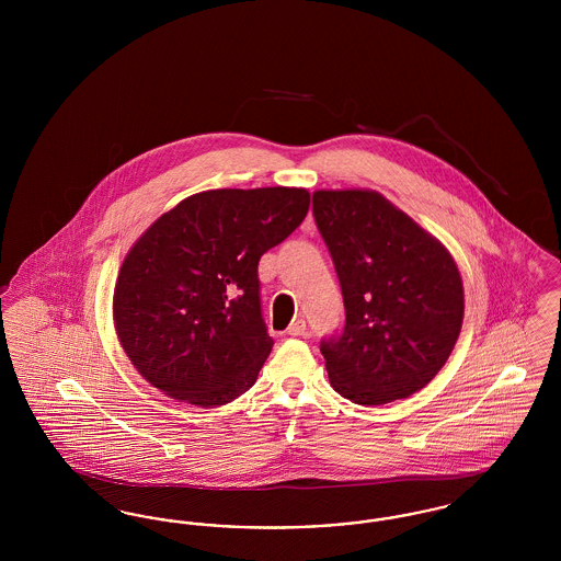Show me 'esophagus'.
I'll return each instance as SVG.
<instances>
[{
  "instance_id": "34e87169",
  "label": "esophagus",
  "mask_w": 561,
  "mask_h": 561,
  "mask_svg": "<svg viewBox=\"0 0 561 561\" xmlns=\"http://www.w3.org/2000/svg\"><path fill=\"white\" fill-rule=\"evenodd\" d=\"M286 332H288L290 336H305V334H307V321L294 320Z\"/></svg>"
}]
</instances>
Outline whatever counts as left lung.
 Segmentation results:
<instances>
[{
  "label": "left lung",
  "instance_id": "left-lung-1",
  "mask_svg": "<svg viewBox=\"0 0 561 561\" xmlns=\"http://www.w3.org/2000/svg\"><path fill=\"white\" fill-rule=\"evenodd\" d=\"M345 325L321 341L334 391L380 405L423 389L450 357L465 313L450 252L376 191H316Z\"/></svg>",
  "mask_w": 561,
  "mask_h": 561
}]
</instances>
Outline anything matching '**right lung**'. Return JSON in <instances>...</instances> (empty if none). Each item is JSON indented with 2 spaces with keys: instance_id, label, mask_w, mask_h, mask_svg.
Instances as JSON below:
<instances>
[{
  "instance_id": "right-lung-1",
  "label": "right lung",
  "mask_w": 561,
  "mask_h": 561,
  "mask_svg": "<svg viewBox=\"0 0 561 561\" xmlns=\"http://www.w3.org/2000/svg\"><path fill=\"white\" fill-rule=\"evenodd\" d=\"M309 213V191L214 188L160 216L128 252L113 293L119 343L172 400H238L273 347L259 261Z\"/></svg>"
}]
</instances>
